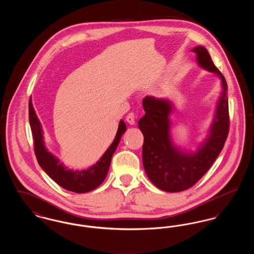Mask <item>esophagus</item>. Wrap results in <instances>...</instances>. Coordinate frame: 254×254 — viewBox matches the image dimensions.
<instances>
[{
  "mask_svg": "<svg viewBox=\"0 0 254 254\" xmlns=\"http://www.w3.org/2000/svg\"><path fill=\"white\" fill-rule=\"evenodd\" d=\"M126 120L127 122L129 124V125H134L135 124V115H134V113H129L127 116V118H126Z\"/></svg>",
  "mask_w": 254,
  "mask_h": 254,
  "instance_id": "1",
  "label": "esophagus"
}]
</instances>
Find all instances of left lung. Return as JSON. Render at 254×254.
I'll use <instances>...</instances> for the list:
<instances>
[{
    "label": "left lung",
    "mask_w": 254,
    "mask_h": 254,
    "mask_svg": "<svg viewBox=\"0 0 254 254\" xmlns=\"http://www.w3.org/2000/svg\"><path fill=\"white\" fill-rule=\"evenodd\" d=\"M199 66L214 73L221 81L213 120L207 135L196 151L177 146L171 136L170 115L173 103L167 98L146 96L143 100L145 114L138 122L144 135L143 165L148 179L161 190L179 192L191 188L212 166L223 149L229 134L228 85L204 47L192 49Z\"/></svg>",
    "instance_id": "8db88e82"
}]
</instances>
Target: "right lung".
<instances>
[{
  "label": "right lung",
  "instance_id": "right-lung-1",
  "mask_svg": "<svg viewBox=\"0 0 254 254\" xmlns=\"http://www.w3.org/2000/svg\"><path fill=\"white\" fill-rule=\"evenodd\" d=\"M29 124L34 140V150L40 167L63 189L76 193H85L98 188L106 179L111 158L121 141L122 135L127 129L125 122L119 123L114 141L96 164L90 168L81 170L67 169L60 160L47 148L44 139V130L41 122L33 108L31 98L29 100Z\"/></svg>",
  "mask_w": 254,
  "mask_h": 254
}]
</instances>
